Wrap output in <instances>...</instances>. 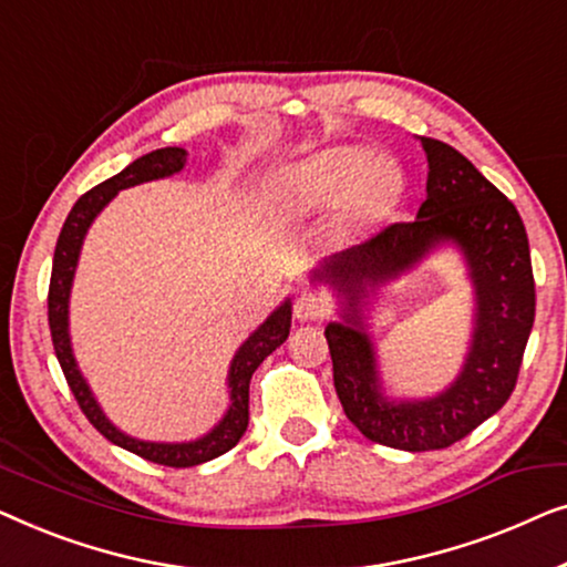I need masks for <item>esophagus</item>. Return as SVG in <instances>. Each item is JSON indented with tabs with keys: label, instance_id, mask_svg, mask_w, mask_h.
<instances>
[{
	"label": "esophagus",
	"instance_id": "1",
	"mask_svg": "<svg viewBox=\"0 0 567 567\" xmlns=\"http://www.w3.org/2000/svg\"><path fill=\"white\" fill-rule=\"evenodd\" d=\"M331 313V300L321 292H300L298 300H295V316L300 321H321Z\"/></svg>",
	"mask_w": 567,
	"mask_h": 567
}]
</instances>
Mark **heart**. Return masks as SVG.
<instances>
[{"instance_id":"heart-1","label":"heart","mask_w":567,"mask_h":567,"mask_svg":"<svg viewBox=\"0 0 567 567\" xmlns=\"http://www.w3.org/2000/svg\"><path fill=\"white\" fill-rule=\"evenodd\" d=\"M403 193V177L393 162L367 146H333L302 158L282 172L280 203L295 215H308L344 200L354 220L388 213Z\"/></svg>"}]
</instances>
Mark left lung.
I'll use <instances>...</instances> for the list:
<instances>
[{
	"label": "left lung",
	"instance_id": "obj_1",
	"mask_svg": "<svg viewBox=\"0 0 567 567\" xmlns=\"http://www.w3.org/2000/svg\"><path fill=\"white\" fill-rule=\"evenodd\" d=\"M426 151V200L416 220L390 223L367 241L333 254L316 280L347 298L344 323L326 326L333 385L347 419L370 442L405 452L444 450L491 419L512 398L534 323V275L522 215L460 151L421 138ZM442 240L466 254L478 313L461 378L432 402H385L363 333L359 302L374 286L415 264Z\"/></svg>",
	"mask_w": 567,
	"mask_h": 567
}]
</instances>
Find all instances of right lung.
I'll return each instance as SVG.
<instances>
[{"label": "right lung", "instance_id": "right-lung-1", "mask_svg": "<svg viewBox=\"0 0 567 567\" xmlns=\"http://www.w3.org/2000/svg\"><path fill=\"white\" fill-rule=\"evenodd\" d=\"M187 162V151L177 146L156 148L151 154L135 158L133 164H127L121 174L102 182V185L92 187L90 193L79 197L76 205L71 207L66 223H63L59 241H55L53 251V269H51V285H48V326H51V339L55 357L66 378L71 393H74L79 409L84 411V416L90 419V424L97 432L123 450L138 454V457L156 462V465L166 467H195L203 465L207 460L220 457L228 450H234L241 440L246 426H249V382L257 367L275 352L277 347L285 344L287 333H290V300L282 302L249 339L244 341V347L238 349L234 362H230L228 372V388H230V409L218 426L210 434H205L203 440L187 442V444H156V442H141L133 440L110 424L105 413L100 411L97 401L92 398V390L86 385L82 372L76 370L74 354H71L69 344V292L71 280H74V269L79 259V249H82L86 228L92 226V220L97 218V213L105 207L113 197L125 187L141 185V182L162 179L169 174L179 172Z\"/></svg>", "mask_w": 567, "mask_h": 567}]
</instances>
